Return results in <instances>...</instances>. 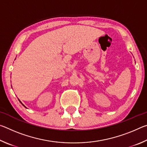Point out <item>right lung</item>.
Masks as SVG:
<instances>
[{
	"mask_svg": "<svg viewBox=\"0 0 147 147\" xmlns=\"http://www.w3.org/2000/svg\"><path fill=\"white\" fill-rule=\"evenodd\" d=\"M19 102H21V103L22 104V102H21V101H20V100H19ZM22 105H23V106H24V104H22ZM24 107H25V106H24ZM25 108H26V107H25Z\"/></svg>",
	"mask_w": 147,
	"mask_h": 147,
	"instance_id": "right-lung-1",
	"label": "right lung"
}]
</instances>
